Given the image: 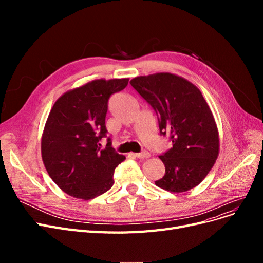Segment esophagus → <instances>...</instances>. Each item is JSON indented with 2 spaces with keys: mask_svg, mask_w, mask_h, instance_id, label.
I'll list each match as a JSON object with an SVG mask.
<instances>
[{
  "mask_svg": "<svg viewBox=\"0 0 263 263\" xmlns=\"http://www.w3.org/2000/svg\"><path fill=\"white\" fill-rule=\"evenodd\" d=\"M135 157L138 159H148V158H150V154L148 153V151H142V153L135 154Z\"/></svg>",
  "mask_w": 263,
  "mask_h": 263,
  "instance_id": "1",
  "label": "esophagus"
}]
</instances>
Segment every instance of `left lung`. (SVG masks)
<instances>
[{"label":"left lung","mask_w":263,"mask_h":263,"mask_svg":"<svg viewBox=\"0 0 263 263\" xmlns=\"http://www.w3.org/2000/svg\"><path fill=\"white\" fill-rule=\"evenodd\" d=\"M130 84L155 109L160 133L172 140V148L159 156L165 173L155 184L174 193L195 187L219 154L217 125L201 91L169 72L136 77Z\"/></svg>","instance_id":"obj_1"}]
</instances>
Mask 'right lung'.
I'll return each mask as SVG.
<instances>
[{"instance_id": "obj_1", "label": "right lung", "mask_w": 263, "mask_h": 263, "mask_svg": "<svg viewBox=\"0 0 263 263\" xmlns=\"http://www.w3.org/2000/svg\"><path fill=\"white\" fill-rule=\"evenodd\" d=\"M125 79H98L63 93L54 102L42 136V158L49 177L63 192L91 200L114 184L116 166L125 156L115 153L106 136L105 116L112 94L128 84Z\"/></svg>"}]
</instances>
